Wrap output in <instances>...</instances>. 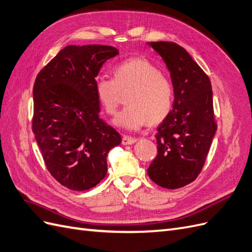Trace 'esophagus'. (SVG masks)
<instances>
[{"label":"esophagus","mask_w":252,"mask_h":252,"mask_svg":"<svg viewBox=\"0 0 252 252\" xmlns=\"http://www.w3.org/2000/svg\"><path fill=\"white\" fill-rule=\"evenodd\" d=\"M135 142H136V139L133 138V136L123 135V138H122V144H123V145H131Z\"/></svg>","instance_id":"obj_1"}]
</instances>
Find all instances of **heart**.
<instances>
[{"label": "heart", "mask_w": 252, "mask_h": 252, "mask_svg": "<svg viewBox=\"0 0 252 252\" xmlns=\"http://www.w3.org/2000/svg\"><path fill=\"white\" fill-rule=\"evenodd\" d=\"M113 79L98 77L94 93L98 103L108 114H114L121 93L129 90L126 107L113 123L128 130H136L147 123L157 124L168 116L173 102L171 81L158 68L143 58L124 61L113 67Z\"/></svg>", "instance_id": "heart-1"}]
</instances>
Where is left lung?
I'll use <instances>...</instances> for the list:
<instances>
[{"instance_id": "1", "label": "left lung", "mask_w": 252, "mask_h": 252, "mask_svg": "<svg viewBox=\"0 0 252 252\" xmlns=\"http://www.w3.org/2000/svg\"><path fill=\"white\" fill-rule=\"evenodd\" d=\"M170 71L174 100L158 127V155L147 169L156 184L184 187L202 171L218 128L211 83L189 53L173 42H151Z\"/></svg>"}]
</instances>
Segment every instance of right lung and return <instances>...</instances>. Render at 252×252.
I'll use <instances>...</instances> for the list:
<instances>
[{"label": "right lung", "instance_id": "obj_1", "mask_svg": "<svg viewBox=\"0 0 252 252\" xmlns=\"http://www.w3.org/2000/svg\"><path fill=\"white\" fill-rule=\"evenodd\" d=\"M119 50L105 45H69L37 73L32 132L50 174L75 191L97 185L120 133L100 118L94 81Z\"/></svg>", "mask_w": 252, "mask_h": 252}]
</instances>
